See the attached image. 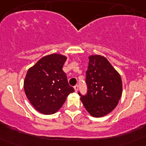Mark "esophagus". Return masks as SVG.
<instances>
[{
  "instance_id": "obj_1",
  "label": "esophagus",
  "mask_w": 146,
  "mask_h": 146,
  "mask_svg": "<svg viewBox=\"0 0 146 146\" xmlns=\"http://www.w3.org/2000/svg\"><path fill=\"white\" fill-rule=\"evenodd\" d=\"M74 91H75V92H77V91H78V88H79V86H78V85H76V86L74 87Z\"/></svg>"
}]
</instances>
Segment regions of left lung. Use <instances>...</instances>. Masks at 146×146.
<instances>
[{"mask_svg":"<svg viewBox=\"0 0 146 146\" xmlns=\"http://www.w3.org/2000/svg\"><path fill=\"white\" fill-rule=\"evenodd\" d=\"M86 71L88 91L80 100L91 115L104 116L118 105L122 95V80L119 73L108 59L99 55H91Z\"/></svg>","mask_w":146,"mask_h":146,"instance_id":"8db88e82","label":"left lung"}]
</instances>
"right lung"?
I'll return each mask as SVG.
<instances>
[{
	"mask_svg": "<svg viewBox=\"0 0 146 146\" xmlns=\"http://www.w3.org/2000/svg\"><path fill=\"white\" fill-rule=\"evenodd\" d=\"M66 59L65 55L50 54L38 60L27 72L25 93L33 108L42 114L56 113L69 94L74 91L62 69Z\"/></svg>",
	"mask_w": 146,
	"mask_h": 146,
	"instance_id": "right-lung-1",
	"label": "right lung"
}]
</instances>
